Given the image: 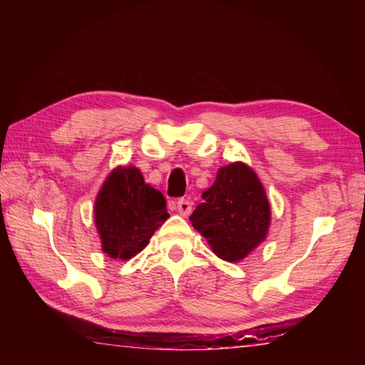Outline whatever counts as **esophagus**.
Masks as SVG:
<instances>
[{
	"mask_svg": "<svg viewBox=\"0 0 365 365\" xmlns=\"http://www.w3.org/2000/svg\"><path fill=\"white\" fill-rule=\"evenodd\" d=\"M178 211L181 216H189L192 211V202L187 201V199H179L178 201Z\"/></svg>",
	"mask_w": 365,
	"mask_h": 365,
	"instance_id": "1",
	"label": "esophagus"
}]
</instances>
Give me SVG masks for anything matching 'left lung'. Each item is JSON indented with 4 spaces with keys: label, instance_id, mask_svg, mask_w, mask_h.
<instances>
[{
    "label": "left lung",
    "instance_id": "1",
    "mask_svg": "<svg viewBox=\"0 0 365 365\" xmlns=\"http://www.w3.org/2000/svg\"><path fill=\"white\" fill-rule=\"evenodd\" d=\"M189 219L219 257L237 262L264 241L271 207L256 173L246 164L232 163L219 169Z\"/></svg>",
    "mask_w": 365,
    "mask_h": 365
}]
</instances>
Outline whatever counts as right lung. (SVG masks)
I'll use <instances>...</instances> for the list:
<instances>
[{
  "label": "right lung",
  "mask_w": 365,
  "mask_h": 365,
  "mask_svg": "<svg viewBox=\"0 0 365 365\" xmlns=\"http://www.w3.org/2000/svg\"><path fill=\"white\" fill-rule=\"evenodd\" d=\"M168 217L166 197L144 182L141 171L133 166L114 169L94 204L103 251L124 261L143 251Z\"/></svg>",
  "instance_id": "obj_1"
}]
</instances>
